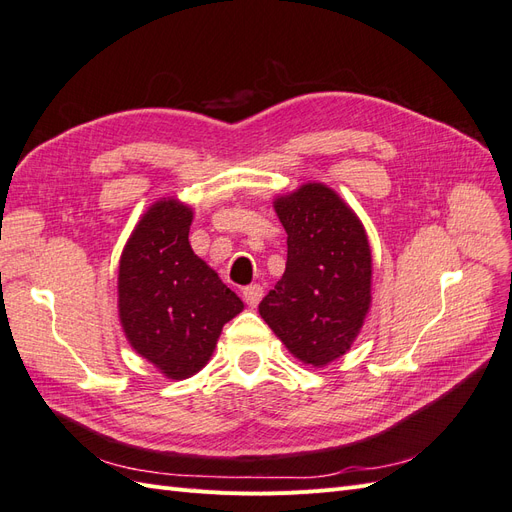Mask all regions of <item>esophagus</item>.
<instances>
[{"instance_id": "obj_1", "label": "esophagus", "mask_w": 512, "mask_h": 512, "mask_svg": "<svg viewBox=\"0 0 512 512\" xmlns=\"http://www.w3.org/2000/svg\"><path fill=\"white\" fill-rule=\"evenodd\" d=\"M262 294H265V290H262L260 284H250L243 288V301L250 307H256L262 301Z\"/></svg>"}]
</instances>
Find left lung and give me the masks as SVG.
Listing matches in <instances>:
<instances>
[{"label": "left lung", "mask_w": 512, "mask_h": 512, "mask_svg": "<svg viewBox=\"0 0 512 512\" xmlns=\"http://www.w3.org/2000/svg\"><path fill=\"white\" fill-rule=\"evenodd\" d=\"M286 230L282 280L258 312L303 365L327 367L359 337L371 307L367 232L346 200L324 183L273 198Z\"/></svg>", "instance_id": "8db88e82"}]
</instances>
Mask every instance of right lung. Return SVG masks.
Returning <instances> with one entry per match:
<instances>
[{"label":"right lung","instance_id":"obj_1","mask_svg":"<svg viewBox=\"0 0 512 512\" xmlns=\"http://www.w3.org/2000/svg\"><path fill=\"white\" fill-rule=\"evenodd\" d=\"M194 211L160 198L123 245L117 277L119 322L128 344L168 380L203 369L243 301L190 245Z\"/></svg>","mask_w":512,"mask_h":512}]
</instances>
